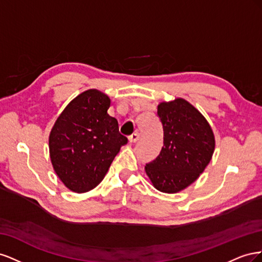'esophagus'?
<instances>
[{
  "instance_id": "esophagus-1",
  "label": "esophagus",
  "mask_w": 262,
  "mask_h": 262,
  "mask_svg": "<svg viewBox=\"0 0 262 262\" xmlns=\"http://www.w3.org/2000/svg\"><path fill=\"white\" fill-rule=\"evenodd\" d=\"M140 139V133L139 132H133L131 136L129 137V141L131 143H134V142H137Z\"/></svg>"
}]
</instances>
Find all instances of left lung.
Masks as SVG:
<instances>
[{"label":"left lung","mask_w":262,"mask_h":262,"mask_svg":"<svg viewBox=\"0 0 262 262\" xmlns=\"http://www.w3.org/2000/svg\"><path fill=\"white\" fill-rule=\"evenodd\" d=\"M157 116L163 124L164 146L145 171L154 187L175 193L199 177L210 163L215 140L210 124L185 99L158 105Z\"/></svg>","instance_id":"obj_1"}]
</instances>
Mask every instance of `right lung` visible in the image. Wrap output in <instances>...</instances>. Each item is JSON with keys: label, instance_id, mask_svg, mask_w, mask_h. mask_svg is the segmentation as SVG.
I'll use <instances>...</instances> for the list:
<instances>
[{"label": "right lung", "instance_id": "1", "mask_svg": "<svg viewBox=\"0 0 262 262\" xmlns=\"http://www.w3.org/2000/svg\"><path fill=\"white\" fill-rule=\"evenodd\" d=\"M110 99L96 90L82 93L63 110L49 137L50 158L58 177L74 192L94 189L128 139L108 115Z\"/></svg>", "mask_w": 262, "mask_h": 262}]
</instances>
